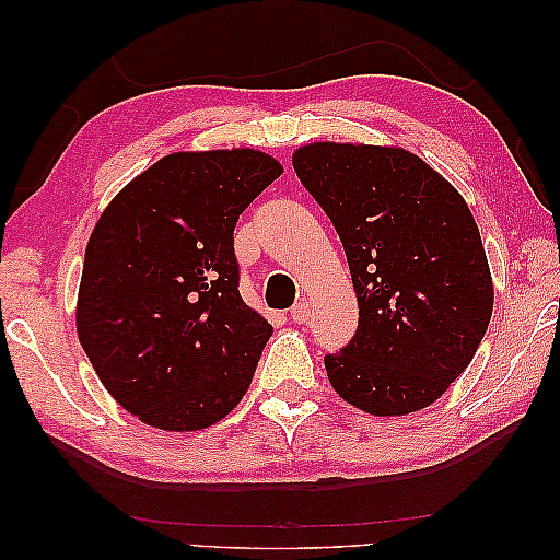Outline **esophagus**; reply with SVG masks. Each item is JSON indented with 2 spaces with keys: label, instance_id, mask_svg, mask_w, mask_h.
<instances>
[{
  "label": "esophagus",
  "instance_id": "1",
  "mask_svg": "<svg viewBox=\"0 0 560 560\" xmlns=\"http://www.w3.org/2000/svg\"><path fill=\"white\" fill-rule=\"evenodd\" d=\"M290 318H293L295 324H308V318H311V305L305 303V301L295 303L293 308H290Z\"/></svg>",
  "mask_w": 560,
  "mask_h": 560
}]
</instances>
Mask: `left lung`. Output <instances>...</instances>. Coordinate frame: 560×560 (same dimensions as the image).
Listing matches in <instances>:
<instances>
[{"label": "left lung", "mask_w": 560, "mask_h": 560, "mask_svg": "<svg viewBox=\"0 0 560 560\" xmlns=\"http://www.w3.org/2000/svg\"><path fill=\"white\" fill-rule=\"evenodd\" d=\"M347 252L359 324L324 357L331 387L372 416L416 412L469 366L494 290L469 206L412 152L316 142L293 155Z\"/></svg>", "instance_id": "obj_1"}]
</instances>
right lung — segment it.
<instances>
[{"label":"right lung","mask_w":560,"mask_h":560,"mask_svg":"<svg viewBox=\"0 0 560 560\" xmlns=\"http://www.w3.org/2000/svg\"><path fill=\"white\" fill-rule=\"evenodd\" d=\"M280 173L257 150L175 152L96 221L79 339L114 400L142 423L198 431L247 393L272 326L240 295L234 226Z\"/></svg>","instance_id":"obj_1"}]
</instances>
